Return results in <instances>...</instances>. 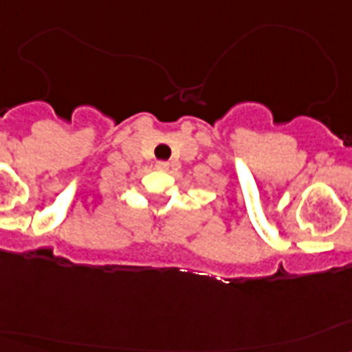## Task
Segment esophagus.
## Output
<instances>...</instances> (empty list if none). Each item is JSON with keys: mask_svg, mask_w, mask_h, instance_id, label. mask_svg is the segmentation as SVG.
Segmentation results:
<instances>
[{"mask_svg": "<svg viewBox=\"0 0 352 352\" xmlns=\"http://www.w3.org/2000/svg\"><path fill=\"white\" fill-rule=\"evenodd\" d=\"M156 169H158V170H169V164H167V162H158V164H156Z\"/></svg>", "mask_w": 352, "mask_h": 352, "instance_id": "esophagus-1", "label": "esophagus"}]
</instances>
